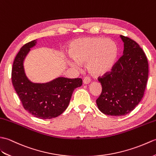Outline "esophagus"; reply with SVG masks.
<instances>
[{
    "mask_svg": "<svg viewBox=\"0 0 156 156\" xmlns=\"http://www.w3.org/2000/svg\"><path fill=\"white\" fill-rule=\"evenodd\" d=\"M91 77H85L84 78V79H83V83H84L85 84H88V83H89L90 82H91Z\"/></svg>",
    "mask_w": 156,
    "mask_h": 156,
    "instance_id": "1",
    "label": "esophagus"
}]
</instances>
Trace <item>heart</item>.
Listing matches in <instances>:
<instances>
[{"label":"heart","mask_w":156,"mask_h":156,"mask_svg":"<svg viewBox=\"0 0 156 156\" xmlns=\"http://www.w3.org/2000/svg\"><path fill=\"white\" fill-rule=\"evenodd\" d=\"M69 53L74 59L69 61L72 67H78L80 63L87 62L91 73L101 75L112 70L118 55V47L111 39L86 37L73 41Z\"/></svg>","instance_id":"b5f03b06"}]
</instances>
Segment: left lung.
<instances>
[{
	"label": "left lung",
	"instance_id": "obj_1",
	"mask_svg": "<svg viewBox=\"0 0 156 156\" xmlns=\"http://www.w3.org/2000/svg\"><path fill=\"white\" fill-rule=\"evenodd\" d=\"M123 55L111 71L98 77L102 86L96 103L105 115L122 116L136 108L143 98L148 79V62L143 49L136 41L121 35Z\"/></svg>",
	"mask_w": 156,
	"mask_h": 156
}]
</instances>
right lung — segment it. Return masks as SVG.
Wrapping results in <instances>:
<instances>
[{
  "mask_svg": "<svg viewBox=\"0 0 156 156\" xmlns=\"http://www.w3.org/2000/svg\"><path fill=\"white\" fill-rule=\"evenodd\" d=\"M36 43L34 40L26 43L17 53L12 69V83L27 112L37 118L51 119L67 108L73 91L81 87L83 81L81 78L58 77L46 83L30 81L24 71L23 61Z\"/></svg>",
  "mask_w": 156,
  "mask_h": 156,
  "instance_id": "1",
  "label": "right lung"
}]
</instances>
